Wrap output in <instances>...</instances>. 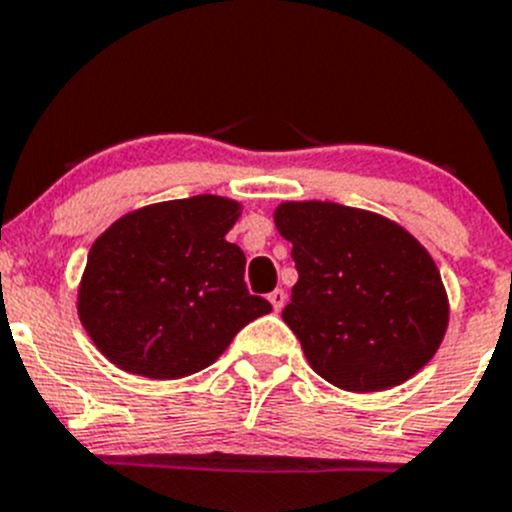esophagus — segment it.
Masks as SVG:
<instances>
[{
    "instance_id": "obj_1",
    "label": "esophagus",
    "mask_w": 512,
    "mask_h": 512,
    "mask_svg": "<svg viewBox=\"0 0 512 512\" xmlns=\"http://www.w3.org/2000/svg\"><path fill=\"white\" fill-rule=\"evenodd\" d=\"M267 298H270V303H272V308L275 310H283V305L288 303V295H285V290H272L270 295H267Z\"/></svg>"
}]
</instances>
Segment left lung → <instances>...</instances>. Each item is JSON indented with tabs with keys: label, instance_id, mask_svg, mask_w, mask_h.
<instances>
[{
	"label": "left lung",
	"instance_id": "left-lung-1",
	"mask_svg": "<svg viewBox=\"0 0 512 512\" xmlns=\"http://www.w3.org/2000/svg\"><path fill=\"white\" fill-rule=\"evenodd\" d=\"M272 217L298 267L283 321L315 374L369 394L432 361L450 300L414 234L376 212L315 199L283 202Z\"/></svg>",
	"mask_w": 512,
	"mask_h": 512
}]
</instances>
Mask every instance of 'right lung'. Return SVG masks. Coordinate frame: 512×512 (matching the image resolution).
Masks as SVG:
<instances>
[{"mask_svg":"<svg viewBox=\"0 0 512 512\" xmlns=\"http://www.w3.org/2000/svg\"><path fill=\"white\" fill-rule=\"evenodd\" d=\"M242 204L217 194L148 204L93 242L78 315L111 364L181 379L214 364L272 305L247 293L245 252L227 242Z\"/></svg>","mask_w":512,"mask_h":512,"instance_id":"1","label":"right lung"}]
</instances>
